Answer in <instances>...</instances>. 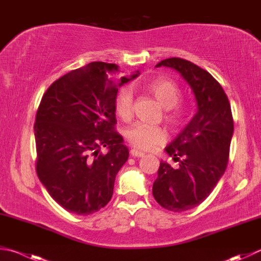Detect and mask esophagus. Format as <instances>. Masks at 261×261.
<instances>
[{
    "mask_svg": "<svg viewBox=\"0 0 261 261\" xmlns=\"http://www.w3.org/2000/svg\"><path fill=\"white\" fill-rule=\"evenodd\" d=\"M130 153H131L132 156H134V158H143V156L145 155V153H143V151L137 150V149H135V148L131 149Z\"/></svg>",
    "mask_w": 261,
    "mask_h": 261,
    "instance_id": "34e87169",
    "label": "esophagus"
}]
</instances>
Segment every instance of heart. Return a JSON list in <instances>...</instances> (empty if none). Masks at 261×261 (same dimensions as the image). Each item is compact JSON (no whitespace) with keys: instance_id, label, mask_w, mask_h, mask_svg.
Returning a JSON list of instances; mask_svg holds the SVG:
<instances>
[{"instance_id":"heart-1","label":"heart","mask_w":261,"mask_h":261,"mask_svg":"<svg viewBox=\"0 0 261 261\" xmlns=\"http://www.w3.org/2000/svg\"><path fill=\"white\" fill-rule=\"evenodd\" d=\"M144 89L153 94L156 100L165 108L164 118L172 129H178L182 125L186 111L182 106L178 105L181 93L176 83L167 79H155L146 82ZM132 107H134L132 91L129 88H121L114 100L116 115L123 121H129L132 116ZM125 137L126 140L137 149L150 150L164 143L167 139V134L163 127L138 122L126 130Z\"/></svg>"}]
</instances>
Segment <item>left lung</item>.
I'll list each match as a JSON object with an SVG mask.
<instances>
[{"mask_svg": "<svg viewBox=\"0 0 261 261\" xmlns=\"http://www.w3.org/2000/svg\"><path fill=\"white\" fill-rule=\"evenodd\" d=\"M162 66L181 75L197 106L191 122L165 147L179 167L161 161L153 184V195L161 206L182 212L201 204L225 173L234 122L228 98L209 72L181 58L164 59L156 67Z\"/></svg>", "mask_w": 261, "mask_h": 261, "instance_id": "left-lung-1", "label": "left lung"}]
</instances>
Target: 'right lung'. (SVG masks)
<instances>
[{
  "label": "right lung",
  "instance_id": "right-lung-1",
  "mask_svg": "<svg viewBox=\"0 0 261 261\" xmlns=\"http://www.w3.org/2000/svg\"><path fill=\"white\" fill-rule=\"evenodd\" d=\"M117 74V65L102 61L72 70L50 85L36 113L37 176L59 205L80 216L111 201L116 174L129 158L115 131L114 100L118 88L139 72Z\"/></svg>",
  "mask_w": 261,
  "mask_h": 261
}]
</instances>
